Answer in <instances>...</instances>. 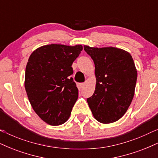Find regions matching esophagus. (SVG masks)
Here are the masks:
<instances>
[{"mask_svg": "<svg viewBox=\"0 0 158 158\" xmlns=\"http://www.w3.org/2000/svg\"><path fill=\"white\" fill-rule=\"evenodd\" d=\"M85 85V83H80V87L81 88H83Z\"/></svg>", "mask_w": 158, "mask_h": 158, "instance_id": "34e87169", "label": "esophagus"}]
</instances>
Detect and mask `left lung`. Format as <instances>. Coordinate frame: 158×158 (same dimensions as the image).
<instances>
[{"label":"left lung","mask_w":158,"mask_h":158,"mask_svg":"<svg viewBox=\"0 0 158 158\" xmlns=\"http://www.w3.org/2000/svg\"><path fill=\"white\" fill-rule=\"evenodd\" d=\"M85 52L95 64V91L87 99L94 118L102 123L116 122L131 105L137 82V71L132 56L113 47L90 48Z\"/></svg>","instance_id":"1"}]
</instances>
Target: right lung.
I'll use <instances>...</instances> for the list:
<instances>
[{"instance_id": "1", "label": "right lung", "mask_w": 158, "mask_h": 158, "mask_svg": "<svg viewBox=\"0 0 158 158\" xmlns=\"http://www.w3.org/2000/svg\"><path fill=\"white\" fill-rule=\"evenodd\" d=\"M81 50L79 44H52L37 48L29 58L25 90L34 111L49 125L66 122L77 102L79 90L70 76Z\"/></svg>"}]
</instances>
